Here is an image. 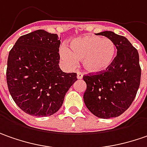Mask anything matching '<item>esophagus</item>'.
Instances as JSON below:
<instances>
[{
	"label": "esophagus",
	"mask_w": 147,
	"mask_h": 147,
	"mask_svg": "<svg viewBox=\"0 0 147 147\" xmlns=\"http://www.w3.org/2000/svg\"><path fill=\"white\" fill-rule=\"evenodd\" d=\"M83 78V73L80 72V71H78L77 72V79H82Z\"/></svg>",
	"instance_id": "34e87169"
}]
</instances>
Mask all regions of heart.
I'll list each match as a JSON object with an SVG mask.
<instances>
[{
	"label": "heart",
	"mask_w": 147,
	"mask_h": 147,
	"mask_svg": "<svg viewBox=\"0 0 147 147\" xmlns=\"http://www.w3.org/2000/svg\"><path fill=\"white\" fill-rule=\"evenodd\" d=\"M70 49L61 46L59 55L64 63L73 67L78 60L83 61L84 69L89 73L103 72L113 63L116 48L109 38L98 36H87L74 39L70 43Z\"/></svg>",
	"instance_id": "obj_1"
}]
</instances>
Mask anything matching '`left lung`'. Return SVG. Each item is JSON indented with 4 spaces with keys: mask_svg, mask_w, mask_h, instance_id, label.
I'll return each instance as SVG.
<instances>
[{
    "mask_svg": "<svg viewBox=\"0 0 147 147\" xmlns=\"http://www.w3.org/2000/svg\"><path fill=\"white\" fill-rule=\"evenodd\" d=\"M98 35L114 42L117 54L107 71L84 76L87 85L84 102L95 116L110 119L123 114L136 97L141 80L139 54L123 36L110 31Z\"/></svg>",
    "mask_w": 147,
    "mask_h": 147,
    "instance_id": "1",
    "label": "left lung"
}]
</instances>
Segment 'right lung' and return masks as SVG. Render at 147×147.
Returning <instances> with one entry per match:
<instances>
[{"instance_id": "right-lung-1", "label": "right lung", "mask_w": 147, "mask_h": 147, "mask_svg": "<svg viewBox=\"0 0 147 147\" xmlns=\"http://www.w3.org/2000/svg\"><path fill=\"white\" fill-rule=\"evenodd\" d=\"M60 40L57 34L37 30L20 36L9 53L6 80L9 94L27 114L56 113L76 80V73L59 67Z\"/></svg>"}]
</instances>
